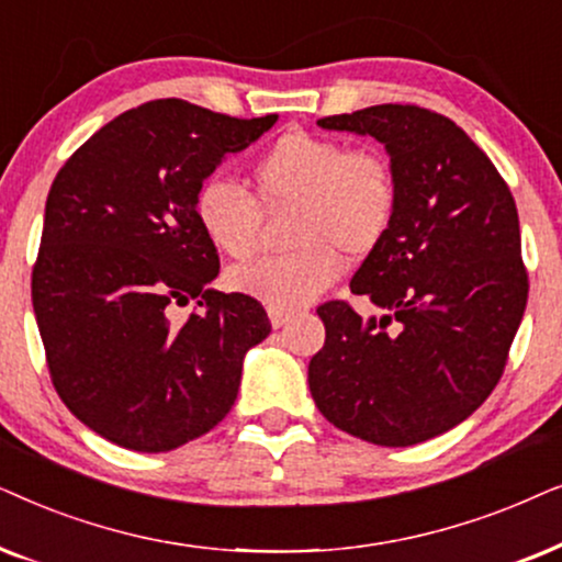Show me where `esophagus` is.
Returning a JSON list of instances; mask_svg holds the SVG:
<instances>
[{
	"mask_svg": "<svg viewBox=\"0 0 562 562\" xmlns=\"http://www.w3.org/2000/svg\"><path fill=\"white\" fill-rule=\"evenodd\" d=\"M267 313H269V324H272L274 328H282V326L288 324L290 318H293V313H288V311H277V308H269Z\"/></svg>",
	"mask_w": 562,
	"mask_h": 562,
	"instance_id": "obj_1",
	"label": "esophagus"
}]
</instances>
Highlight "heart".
<instances>
[{"label":"heart","mask_w":562,"mask_h":562,"mask_svg":"<svg viewBox=\"0 0 562 562\" xmlns=\"http://www.w3.org/2000/svg\"><path fill=\"white\" fill-rule=\"evenodd\" d=\"M251 182L254 194L231 179H205L194 192V221L221 254L246 259L261 241L260 207H293L288 241L295 249L251 259L226 274L234 293L277 311H297L324 295L339 280L344 257H370L398 207V177L383 151L305 131L269 144L254 161Z\"/></svg>","instance_id":"b5f03b06"}]
</instances>
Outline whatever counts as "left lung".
<instances>
[{
    "label": "left lung",
    "mask_w": 562,
    "mask_h": 562,
    "mask_svg": "<svg viewBox=\"0 0 562 562\" xmlns=\"http://www.w3.org/2000/svg\"><path fill=\"white\" fill-rule=\"evenodd\" d=\"M385 144L398 207L385 241L349 288L318 308L326 341L308 364L321 414L380 447H411L473 414L504 375L527 308L519 215L512 190L460 125L418 104H375L318 120Z\"/></svg>",
    "instance_id": "1"
}]
</instances>
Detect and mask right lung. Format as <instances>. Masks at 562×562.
Masks as SVG:
<instances>
[{
	"instance_id": "obj_1",
	"label": "right lung",
	"mask_w": 562,
	"mask_h": 562,
	"mask_svg": "<svg viewBox=\"0 0 562 562\" xmlns=\"http://www.w3.org/2000/svg\"><path fill=\"white\" fill-rule=\"evenodd\" d=\"M277 115L154 100L102 125L58 169L33 267V311L66 408L112 445L169 452L234 406L261 303L207 290L221 261L194 192ZM199 301L184 322L173 308Z\"/></svg>"
}]
</instances>
